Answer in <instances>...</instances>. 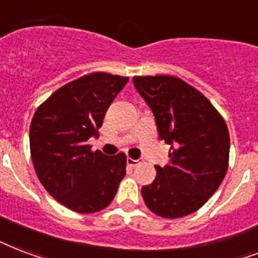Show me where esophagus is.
Returning a JSON list of instances; mask_svg holds the SVG:
<instances>
[{
    "label": "esophagus",
    "mask_w": 258,
    "mask_h": 258,
    "mask_svg": "<svg viewBox=\"0 0 258 258\" xmlns=\"http://www.w3.org/2000/svg\"><path fill=\"white\" fill-rule=\"evenodd\" d=\"M141 164V161L139 160H133V158H127V165L128 166H131V168H135V166H138V165Z\"/></svg>",
    "instance_id": "34e87169"
}]
</instances>
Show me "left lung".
<instances>
[{"mask_svg":"<svg viewBox=\"0 0 258 258\" xmlns=\"http://www.w3.org/2000/svg\"><path fill=\"white\" fill-rule=\"evenodd\" d=\"M150 107L161 141L170 145L169 164L142 186L147 208L168 219L198 211L225 178L230 137L223 117L199 90L172 76L134 77Z\"/></svg>","mask_w":258,"mask_h":258,"instance_id":"obj_1","label":"left lung"}]
</instances>
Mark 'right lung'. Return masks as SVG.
<instances>
[{
    "label": "right lung",
    "instance_id": "right-lung-1",
    "mask_svg": "<svg viewBox=\"0 0 258 258\" xmlns=\"http://www.w3.org/2000/svg\"><path fill=\"white\" fill-rule=\"evenodd\" d=\"M127 77L92 73L69 82L37 108L29 128L33 166L47 192L81 214L103 210L125 176V155L92 151L105 112Z\"/></svg>",
    "mask_w": 258,
    "mask_h": 258
}]
</instances>
